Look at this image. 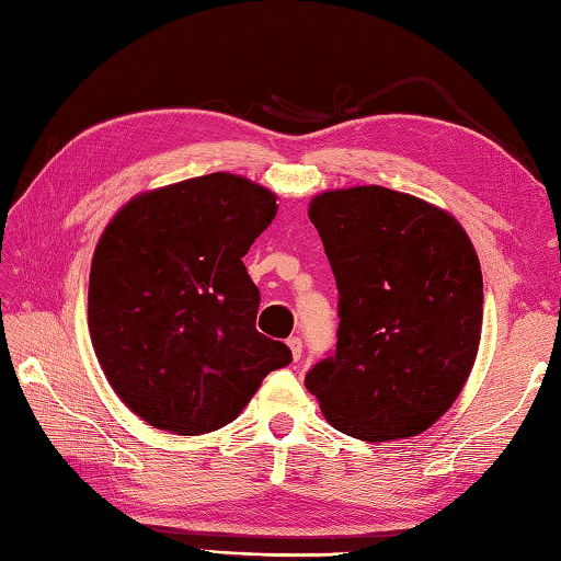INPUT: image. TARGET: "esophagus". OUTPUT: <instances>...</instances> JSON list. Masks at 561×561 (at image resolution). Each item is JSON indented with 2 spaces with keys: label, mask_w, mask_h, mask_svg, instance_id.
Returning <instances> with one entry per match:
<instances>
[{
  "label": "esophagus",
  "mask_w": 561,
  "mask_h": 561,
  "mask_svg": "<svg viewBox=\"0 0 561 561\" xmlns=\"http://www.w3.org/2000/svg\"><path fill=\"white\" fill-rule=\"evenodd\" d=\"M288 348H290V354H293L295 362H298V358L302 356V340H300V336H290Z\"/></svg>",
  "instance_id": "obj_1"
}]
</instances>
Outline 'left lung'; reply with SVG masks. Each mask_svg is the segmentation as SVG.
Here are the masks:
<instances>
[{"instance_id": "left-lung-1", "label": "left lung", "mask_w": 561, "mask_h": 561, "mask_svg": "<svg viewBox=\"0 0 561 561\" xmlns=\"http://www.w3.org/2000/svg\"><path fill=\"white\" fill-rule=\"evenodd\" d=\"M308 215L340 290V330L305 388L348 437H415L477 362L483 278L471 239L445 209L380 185L314 195Z\"/></svg>"}]
</instances>
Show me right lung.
<instances>
[{
    "label": "right lung",
    "instance_id": "1",
    "mask_svg": "<svg viewBox=\"0 0 561 561\" xmlns=\"http://www.w3.org/2000/svg\"><path fill=\"white\" fill-rule=\"evenodd\" d=\"M276 209L263 185L209 173L136 195L102 231L92 346L114 393L151 427L185 437L225 427L293 362L256 330L261 295L241 261Z\"/></svg>",
    "mask_w": 561,
    "mask_h": 561
}]
</instances>
